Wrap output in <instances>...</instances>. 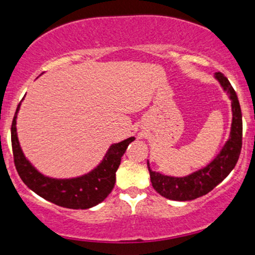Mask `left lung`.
<instances>
[{
    "instance_id": "8db88e82",
    "label": "left lung",
    "mask_w": 255,
    "mask_h": 255,
    "mask_svg": "<svg viewBox=\"0 0 255 255\" xmlns=\"http://www.w3.org/2000/svg\"><path fill=\"white\" fill-rule=\"evenodd\" d=\"M215 78L221 84L231 101L233 122H231L230 135L217 157L210 164L200 170L192 172L183 177L166 176L160 172L152 171L147 160L148 171L152 187L162 197L170 200L187 201L194 200L199 197L211 192L218 183H221L238 163L242 147V114L238 96L229 80L222 73H216Z\"/></svg>"
}]
</instances>
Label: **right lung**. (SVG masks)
Segmentation results:
<instances>
[{"label": "right lung", "instance_id": "right-lung-1", "mask_svg": "<svg viewBox=\"0 0 255 255\" xmlns=\"http://www.w3.org/2000/svg\"><path fill=\"white\" fill-rule=\"evenodd\" d=\"M19 109L20 104L16 108L10 131L14 164L22 182L39 197L67 209L85 210L102 203L113 191L121 158L128 145L134 141L135 137H128L124 141L111 145L97 168L83 176L73 178L48 177L28 162L20 147L16 134V116Z\"/></svg>", "mask_w": 255, "mask_h": 255}]
</instances>
